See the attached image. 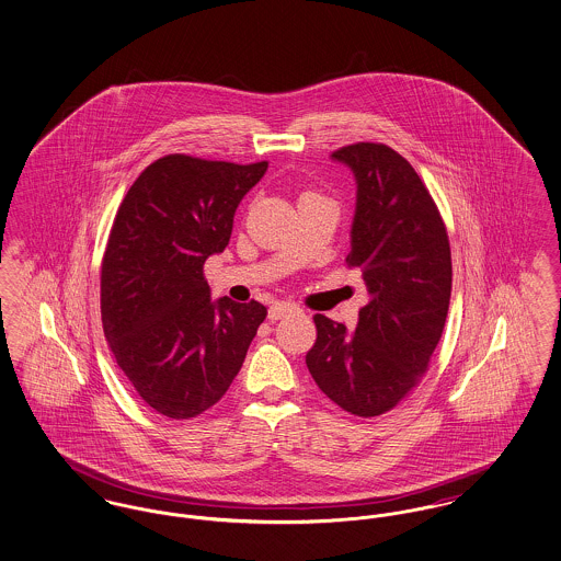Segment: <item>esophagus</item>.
<instances>
[{"instance_id": "1", "label": "esophagus", "mask_w": 561, "mask_h": 561, "mask_svg": "<svg viewBox=\"0 0 561 561\" xmlns=\"http://www.w3.org/2000/svg\"><path fill=\"white\" fill-rule=\"evenodd\" d=\"M296 311H300L298 305L279 300V302H273V305H271V309H268V320H282V318H286V316H290V313H296Z\"/></svg>"}]
</instances>
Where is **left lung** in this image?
Segmentation results:
<instances>
[{"instance_id":"8db88e82","label":"left lung","mask_w":561,"mask_h":561,"mask_svg":"<svg viewBox=\"0 0 561 561\" xmlns=\"http://www.w3.org/2000/svg\"><path fill=\"white\" fill-rule=\"evenodd\" d=\"M332 160L357 183L347 265L362 268L368 302L355 330L313 318L307 368L336 405L370 419L393 410L427 373L453 293L450 241L425 183L398 151L355 142Z\"/></svg>"}]
</instances>
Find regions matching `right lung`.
I'll return each mask as SVG.
<instances>
[{
  "mask_svg": "<svg viewBox=\"0 0 561 561\" xmlns=\"http://www.w3.org/2000/svg\"><path fill=\"white\" fill-rule=\"evenodd\" d=\"M267 165L165 156L115 214L101 267L103 330L134 391L168 419H193L227 393L267 318L256 300H213L204 277Z\"/></svg>",
  "mask_w": 561,
  "mask_h": 561,
  "instance_id": "right-lung-1",
  "label": "right lung"
}]
</instances>
